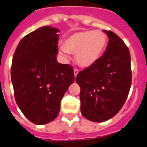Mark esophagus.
<instances>
[{
    "label": "esophagus",
    "mask_w": 147,
    "mask_h": 147,
    "mask_svg": "<svg viewBox=\"0 0 147 147\" xmlns=\"http://www.w3.org/2000/svg\"><path fill=\"white\" fill-rule=\"evenodd\" d=\"M78 69H74V75H75V77L77 76V75L78 74Z\"/></svg>",
    "instance_id": "obj_1"
}]
</instances>
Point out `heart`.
<instances>
[{"label":"heart","instance_id":"1","mask_svg":"<svg viewBox=\"0 0 147 147\" xmlns=\"http://www.w3.org/2000/svg\"><path fill=\"white\" fill-rule=\"evenodd\" d=\"M108 37L102 30L76 32L68 36L60 52L67 57L69 52L76 53V61L81 66L89 67L96 62L105 49Z\"/></svg>","mask_w":147,"mask_h":147}]
</instances>
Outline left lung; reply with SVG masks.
<instances>
[{
	"mask_svg": "<svg viewBox=\"0 0 147 147\" xmlns=\"http://www.w3.org/2000/svg\"><path fill=\"white\" fill-rule=\"evenodd\" d=\"M104 32L109 38L104 55L76 77L81 87V113L89 120L98 123L111 119L119 111L131 84L128 47L113 32Z\"/></svg>",
	"mask_w": 147,
	"mask_h": 147,
	"instance_id": "obj_1",
	"label": "left lung"
}]
</instances>
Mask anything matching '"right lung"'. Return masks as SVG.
Segmentation results:
<instances>
[{
	"mask_svg": "<svg viewBox=\"0 0 147 147\" xmlns=\"http://www.w3.org/2000/svg\"><path fill=\"white\" fill-rule=\"evenodd\" d=\"M59 31L45 26L30 33L19 42L13 58L15 98L24 115L36 125L57 117L60 101L75 80L72 66L57 60Z\"/></svg>",
	"mask_w": 147,
	"mask_h": 147,
	"instance_id": "add662e5",
	"label": "right lung"
}]
</instances>
